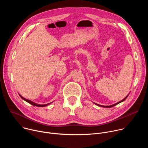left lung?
Here are the masks:
<instances>
[{"label":"left lung","mask_w":148,"mask_h":148,"mask_svg":"<svg viewBox=\"0 0 148 148\" xmlns=\"http://www.w3.org/2000/svg\"><path fill=\"white\" fill-rule=\"evenodd\" d=\"M129 95V94L126 96L123 99H122V101H119V102H117V103H115V104H113V105H110V106H104V105H99V104H97V103H95V104H96V105H98V106H99V107H104V108H111V107H114L115 105H117V104H118V103H121V102H123V101H125L126 99V98L128 97V96Z\"/></svg>","instance_id":"obj_1"}]
</instances>
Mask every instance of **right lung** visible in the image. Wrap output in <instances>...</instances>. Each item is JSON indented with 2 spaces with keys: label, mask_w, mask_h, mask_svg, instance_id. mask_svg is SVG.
I'll list each match as a JSON object with an SVG mask.
<instances>
[{
  "label": "right lung",
  "mask_w": 148,
  "mask_h": 148,
  "mask_svg": "<svg viewBox=\"0 0 148 148\" xmlns=\"http://www.w3.org/2000/svg\"><path fill=\"white\" fill-rule=\"evenodd\" d=\"M19 95H20V97L21 98H22L23 100L26 101V102H29V103H30V104H32V105H34V106H36V107H46V106H47V105H48L49 104L51 103V102H50V103H47V104H45V105H40V104H37V103H34V102H32V101H30V100H29V99H26V98H23L22 96H21L20 94H19Z\"/></svg>",
  "instance_id": "1"
}]
</instances>
